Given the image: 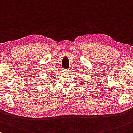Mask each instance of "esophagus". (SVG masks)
<instances>
[{
    "mask_svg": "<svg viewBox=\"0 0 133 133\" xmlns=\"http://www.w3.org/2000/svg\"><path fill=\"white\" fill-rule=\"evenodd\" d=\"M63 71H66V72H68V71H69V70H68V69H65V68H64V69H63Z\"/></svg>",
    "mask_w": 133,
    "mask_h": 133,
    "instance_id": "34e87169",
    "label": "esophagus"
}]
</instances>
